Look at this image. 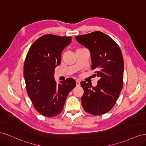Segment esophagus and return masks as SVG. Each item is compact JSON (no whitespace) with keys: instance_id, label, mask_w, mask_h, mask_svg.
Instances as JSON below:
<instances>
[{"instance_id":"1","label":"esophagus","mask_w":146,"mask_h":146,"mask_svg":"<svg viewBox=\"0 0 146 146\" xmlns=\"http://www.w3.org/2000/svg\"><path fill=\"white\" fill-rule=\"evenodd\" d=\"M80 81H78V80H76V85H77V86H79V85H80Z\"/></svg>"}]
</instances>
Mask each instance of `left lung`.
Instances as JSON below:
<instances>
[{
  "label": "left lung",
  "mask_w": 146,
  "mask_h": 146,
  "mask_svg": "<svg viewBox=\"0 0 146 146\" xmlns=\"http://www.w3.org/2000/svg\"><path fill=\"white\" fill-rule=\"evenodd\" d=\"M76 39L90 50L91 69L97 70L94 75L100 77L96 87L85 81L80 83L84 90L83 108L92 115H102L113 108L122 89L124 65L121 48L108 35L99 31Z\"/></svg>",
  "instance_id": "8db88e82"
}]
</instances>
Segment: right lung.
<instances>
[{
  "instance_id": "add662e5",
  "label": "right lung",
  "mask_w": 146,
  "mask_h": 146,
  "mask_svg": "<svg viewBox=\"0 0 146 146\" xmlns=\"http://www.w3.org/2000/svg\"><path fill=\"white\" fill-rule=\"evenodd\" d=\"M71 38L44 35L32 44L26 56L24 65L26 90L35 110L44 116L58 115L69 92L76 86L72 78L58 85L54 79L61 52L71 42Z\"/></svg>"
}]
</instances>
